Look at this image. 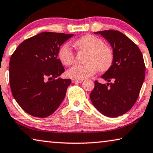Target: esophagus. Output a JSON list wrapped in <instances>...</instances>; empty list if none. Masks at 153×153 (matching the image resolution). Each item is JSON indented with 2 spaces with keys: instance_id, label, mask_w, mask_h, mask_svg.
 <instances>
[{
  "instance_id": "obj_1",
  "label": "esophagus",
  "mask_w": 153,
  "mask_h": 153,
  "mask_svg": "<svg viewBox=\"0 0 153 153\" xmlns=\"http://www.w3.org/2000/svg\"><path fill=\"white\" fill-rule=\"evenodd\" d=\"M83 82L82 79H81V80H77V79H72V82L73 83H82Z\"/></svg>"
}]
</instances>
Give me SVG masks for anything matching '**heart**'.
I'll list each match as a JSON object with an SVG mask.
<instances>
[{"label":"heart","instance_id":"heart-1","mask_svg":"<svg viewBox=\"0 0 153 153\" xmlns=\"http://www.w3.org/2000/svg\"><path fill=\"white\" fill-rule=\"evenodd\" d=\"M77 50L87 52L83 65H76L68 70L67 76L74 79L81 80L95 74L96 71L105 72L109 69L114 61V53L110 47L105 44L97 36L87 34L75 42ZM59 58L62 63L70 66L75 62V53L68 44L59 49Z\"/></svg>","mask_w":153,"mask_h":153}]
</instances>
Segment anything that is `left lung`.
<instances>
[{"instance_id":"1","label":"left lung","mask_w":153,"mask_h":153,"mask_svg":"<svg viewBox=\"0 0 153 153\" xmlns=\"http://www.w3.org/2000/svg\"><path fill=\"white\" fill-rule=\"evenodd\" d=\"M108 41L113 48L112 65L101 77L107 85L95 81L90 94L92 104L103 115L117 117L133 107L145 79L146 66L139 47L119 31L96 32ZM112 83H109V81Z\"/></svg>"}]
</instances>
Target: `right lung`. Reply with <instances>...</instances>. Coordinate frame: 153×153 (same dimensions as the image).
<instances>
[{
  "label": "right lung",
  "mask_w": 153,
  "mask_h": 153,
  "mask_svg": "<svg viewBox=\"0 0 153 153\" xmlns=\"http://www.w3.org/2000/svg\"><path fill=\"white\" fill-rule=\"evenodd\" d=\"M74 36L44 32L25 39L10 60V84L17 103L30 115L46 118L63 101L71 79L59 77L64 72L57 59L60 46Z\"/></svg>",
  "instance_id": "add662e5"
}]
</instances>
